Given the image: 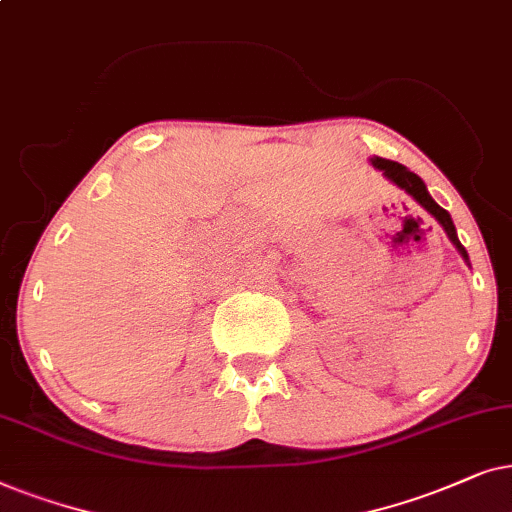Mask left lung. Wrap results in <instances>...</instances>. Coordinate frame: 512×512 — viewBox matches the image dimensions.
<instances>
[{"instance_id":"obj_1","label":"left lung","mask_w":512,"mask_h":512,"mask_svg":"<svg viewBox=\"0 0 512 512\" xmlns=\"http://www.w3.org/2000/svg\"><path fill=\"white\" fill-rule=\"evenodd\" d=\"M370 163H372V166L377 168V170H381V175H384L386 180H391L395 187H400L405 194H410L412 199L417 201L419 206L424 208L428 215L435 217V222H438L440 227L445 229L447 238H449V241H452L454 248L459 250V255L463 257V262H466L468 267H470L468 252H466V248H463V245H461L459 236H456V227H454V222H452V215H449L445 208H440L438 203L433 201V196L428 194L424 180H421V177H419L417 173H412L410 168H405L403 163H398V161H388V159H381V156H372Z\"/></svg>"}]
</instances>
